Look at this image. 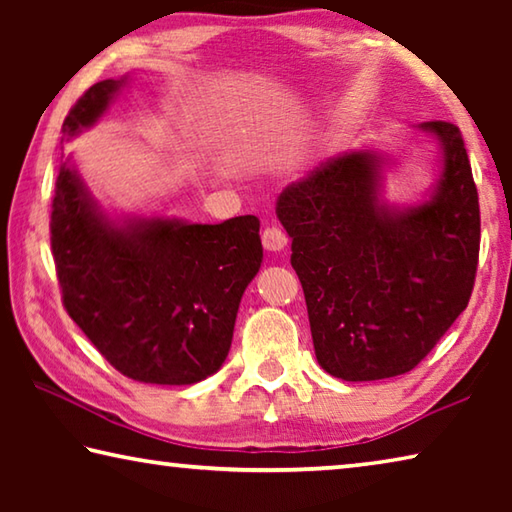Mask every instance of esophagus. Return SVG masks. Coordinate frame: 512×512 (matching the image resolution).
<instances>
[{"label":"esophagus","instance_id":"obj_1","mask_svg":"<svg viewBox=\"0 0 512 512\" xmlns=\"http://www.w3.org/2000/svg\"><path fill=\"white\" fill-rule=\"evenodd\" d=\"M262 244L266 250H271V253H280V250L287 248L289 237L287 232L277 228V225H268V228H264L262 232Z\"/></svg>","mask_w":512,"mask_h":512}]
</instances>
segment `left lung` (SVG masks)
Instances as JSON below:
<instances>
[{
    "label": "left lung",
    "instance_id": "1",
    "mask_svg": "<svg viewBox=\"0 0 512 512\" xmlns=\"http://www.w3.org/2000/svg\"><path fill=\"white\" fill-rule=\"evenodd\" d=\"M418 128L440 146L427 201H381L384 158L368 149L327 160L277 198L316 359L345 381L413 370L472 296L481 214L463 135L449 121Z\"/></svg>",
    "mask_w": 512,
    "mask_h": 512
}]
</instances>
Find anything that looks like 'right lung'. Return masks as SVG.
<instances>
[{"mask_svg":"<svg viewBox=\"0 0 512 512\" xmlns=\"http://www.w3.org/2000/svg\"><path fill=\"white\" fill-rule=\"evenodd\" d=\"M121 85L94 83L65 117V140L90 128ZM49 228L67 314L112 368L144 384L187 386L223 366L241 296L262 266L257 216L112 221L65 160Z\"/></svg>","mask_w":512,"mask_h":512,"instance_id":"1","label":"right lung"}]
</instances>
